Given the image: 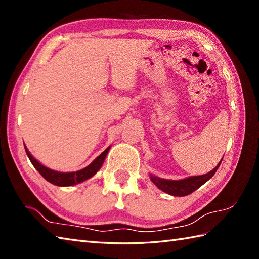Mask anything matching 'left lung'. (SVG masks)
<instances>
[{
	"mask_svg": "<svg viewBox=\"0 0 259 259\" xmlns=\"http://www.w3.org/2000/svg\"><path fill=\"white\" fill-rule=\"evenodd\" d=\"M222 160L217 164L216 168L206 175L194 176V177H189V178L181 179V180L161 179V178H158V177H156V176H152V175L150 178L152 180V183L155 184L160 190L167 192V194L171 195V196L184 197L187 195H190L191 192H194L196 189L199 188L200 186L207 183V181L214 175V172L217 171V169L219 168V166H221Z\"/></svg>",
	"mask_w": 259,
	"mask_h": 259,
	"instance_id": "1",
	"label": "left lung"
}]
</instances>
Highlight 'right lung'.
Listing matches in <instances>:
<instances>
[{"mask_svg":"<svg viewBox=\"0 0 259 259\" xmlns=\"http://www.w3.org/2000/svg\"><path fill=\"white\" fill-rule=\"evenodd\" d=\"M24 148H25V146H24ZM109 149H110V147H108L107 149L104 150L100 156L97 157L95 160H93L89 164V166L85 167L84 169L79 170V171H75V172L54 171V170H51V169L45 167L37 160H35V159L32 157V155L29 152V150L26 149V148H25V152H26V155H27V157H29L30 161L32 162L33 166H34V168L37 170V171L42 175L43 178L47 179L49 183H51V184L56 185V186L65 187V186L76 185L79 183H82V181L91 178L92 176L95 175L98 171V170L101 168Z\"/></svg>","mask_w":259,"mask_h":259,"instance_id":"1","label":"right lung"}]
</instances>
